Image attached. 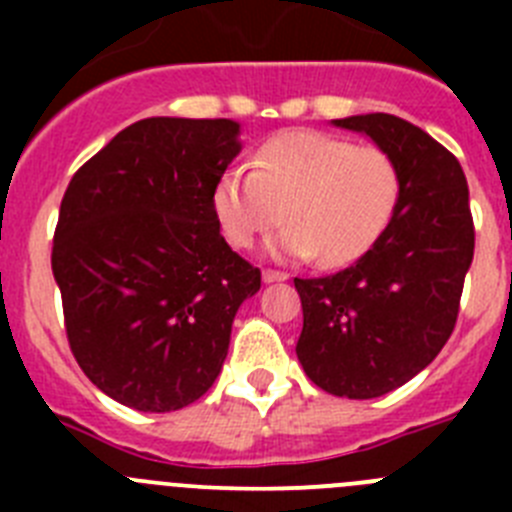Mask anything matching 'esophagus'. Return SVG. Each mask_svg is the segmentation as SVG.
Here are the masks:
<instances>
[{
    "mask_svg": "<svg viewBox=\"0 0 512 512\" xmlns=\"http://www.w3.org/2000/svg\"><path fill=\"white\" fill-rule=\"evenodd\" d=\"M261 279H264V284H274V282H284V279H287V274H284V271L264 269V274H261Z\"/></svg>",
    "mask_w": 512,
    "mask_h": 512,
    "instance_id": "1",
    "label": "esophagus"
}]
</instances>
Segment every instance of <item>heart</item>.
I'll list each match as a JSON object with an SVG mask.
<instances>
[{"label": "heart", "instance_id": "1", "mask_svg": "<svg viewBox=\"0 0 512 512\" xmlns=\"http://www.w3.org/2000/svg\"><path fill=\"white\" fill-rule=\"evenodd\" d=\"M400 200V171L379 148L320 130H287L269 138L253 171L230 169L212 189V210L235 248L282 220L266 253L282 261L318 256L325 266L361 259L387 230Z\"/></svg>", "mask_w": 512, "mask_h": 512}]
</instances>
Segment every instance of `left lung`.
I'll use <instances>...</instances> for the list:
<instances>
[{"mask_svg":"<svg viewBox=\"0 0 512 512\" xmlns=\"http://www.w3.org/2000/svg\"><path fill=\"white\" fill-rule=\"evenodd\" d=\"M330 122L395 161L400 200L354 266L295 279L297 359L320 390L372 400L410 382L449 341L474 256L469 189L459 161L413 122L384 112Z\"/></svg>","mask_w":512,"mask_h":512,"instance_id":"obj_1","label":"left lung"}]
</instances>
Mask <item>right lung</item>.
Returning <instances> with one entry per match:
<instances>
[{"label":"right lung","mask_w":512,"mask_h":512,"mask_svg":"<svg viewBox=\"0 0 512 512\" xmlns=\"http://www.w3.org/2000/svg\"><path fill=\"white\" fill-rule=\"evenodd\" d=\"M241 122L148 117L120 130L63 194L53 277L81 372L140 413L200 400L261 271L220 235L212 189Z\"/></svg>","instance_id":"right-lung-1"}]
</instances>
